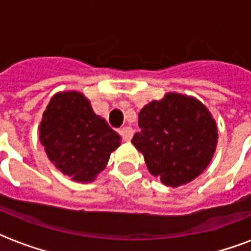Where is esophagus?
<instances>
[{
	"label": "esophagus",
	"mask_w": 251,
	"mask_h": 251,
	"mask_svg": "<svg viewBox=\"0 0 251 251\" xmlns=\"http://www.w3.org/2000/svg\"><path fill=\"white\" fill-rule=\"evenodd\" d=\"M120 134H121L122 139L125 142H130L131 141V138H133V134H134V130L130 127V126H125V127H122L120 130Z\"/></svg>",
	"instance_id": "esophagus-1"
}]
</instances>
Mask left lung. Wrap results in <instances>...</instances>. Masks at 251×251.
<instances>
[{"mask_svg":"<svg viewBox=\"0 0 251 251\" xmlns=\"http://www.w3.org/2000/svg\"><path fill=\"white\" fill-rule=\"evenodd\" d=\"M139 133L131 143L145 156L150 173L177 187L198 177L214 156L218 127L202 102L171 92L139 112Z\"/></svg>","mask_w":251,"mask_h":251,"instance_id":"obj_1","label":"left lung"}]
</instances>
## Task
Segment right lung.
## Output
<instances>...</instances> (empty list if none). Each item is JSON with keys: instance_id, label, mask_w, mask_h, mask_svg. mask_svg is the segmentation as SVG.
Returning <instances> with one entry per match:
<instances>
[{"instance_id": "obj_1", "label": "right lung", "mask_w": 251, "mask_h": 251, "mask_svg": "<svg viewBox=\"0 0 251 251\" xmlns=\"http://www.w3.org/2000/svg\"><path fill=\"white\" fill-rule=\"evenodd\" d=\"M39 131L49 160L76 182H92L121 145V137L78 91L50 99Z\"/></svg>"}]
</instances>
